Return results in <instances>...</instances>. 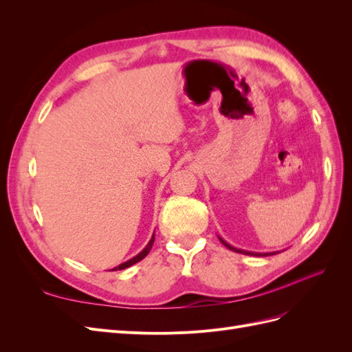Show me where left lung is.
Instances as JSON below:
<instances>
[{
    "instance_id": "obj_1",
    "label": "left lung",
    "mask_w": 352,
    "mask_h": 352,
    "mask_svg": "<svg viewBox=\"0 0 352 352\" xmlns=\"http://www.w3.org/2000/svg\"><path fill=\"white\" fill-rule=\"evenodd\" d=\"M219 239H220V242L225 245L226 248H229V250H232V251H235V252H239V254H245V255H254V257H267V255H273V254H278V252H252V251H245V250H238V248H235V247H232V245H229L225 239H221L220 236H219Z\"/></svg>"
}]
</instances>
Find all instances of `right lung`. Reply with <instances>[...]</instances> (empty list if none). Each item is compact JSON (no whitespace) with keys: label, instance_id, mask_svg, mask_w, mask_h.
Returning <instances> with one entry per match:
<instances>
[{"label":"right lung","instance_id":"1","mask_svg":"<svg viewBox=\"0 0 352 352\" xmlns=\"http://www.w3.org/2000/svg\"><path fill=\"white\" fill-rule=\"evenodd\" d=\"M154 239H155V235L153 233V236H151V239H150V242H148V245L146 247L138 254V255H135L133 258H131L129 261H126V263H122L120 265H117V267H114V269H111L110 272H116V270H123V269H127V267H131V265H133L135 263H138V261H141L142 258H145L146 255H148V252H150V250L153 248V243H154Z\"/></svg>","mask_w":352,"mask_h":352}]
</instances>
